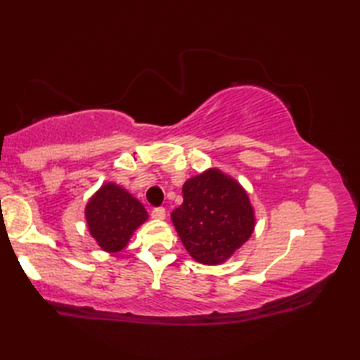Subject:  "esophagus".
<instances>
[{
	"label": "esophagus",
	"instance_id": "34e87169",
	"mask_svg": "<svg viewBox=\"0 0 360 360\" xmlns=\"http://www.w3.org/2000/svg\"><path fill=\"white\" fill-rule=\"evenodd\" d=\"M151 217L155 219H164L165 218V209L164 207H156L151 210Z\"/></svg>",
	"mask_w": 360,
	"mask_h": 360
}]
</instances>
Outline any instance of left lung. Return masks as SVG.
Returning <instances> with one entry per match:
<instances>
[{
    "label": "left lung",
    "mask_w": 360,
    "mask_h": 360,
    "mask_svg": "<svg viewBox=\"0 0 360 360\" xmlns=\"http://www.w3.org/2000/svg\"><path fill=\"white\" fill-rule=\"evenodd\" d=\"M182 196L184 202L172 212V221L198 263H224L250 238L255 212L246 190L231 176L209 168L186 181Z\"/></svg>",
    "instance_id": "8db88e82"
}]
</instances>
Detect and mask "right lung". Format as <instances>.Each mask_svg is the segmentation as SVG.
Returning <instances> with one entry per match:
<instances>
[{
	"label": "right lung",
	"instance_id": "1",
	"mask_svg": "<svg viewBox=\"0 0 360 360\" xmlns=\"http://www.w3.org/2000/svg\"><path fill=\"white\" fill-rule=\"evenodd\" d=\"M85 218L88 231L98 246L116 254L127 246L136 229L147 221L148 213L125 188L106 182L91 196Z\"/></svg>",
	"mask_w": 360,
	"mask_h": 360
}]
</instances>
